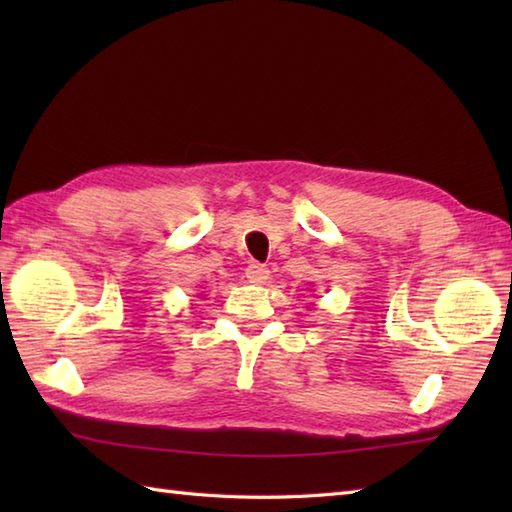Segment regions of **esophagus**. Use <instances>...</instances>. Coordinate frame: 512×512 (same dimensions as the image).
Returning <instances> with one entry per match:
<instances>
[{
	"mask_svg": "<svg viewBox=\"0 0 512 512\" xmlns=\"http://www.w3.org/2000/svg\"><path fill=\"white\" fill-rule=\"evenodd\" d=\"M246 279L250 281V284H255V286H264L266 281L270 279V270L266 266H262V264H250L246 268Z\"/></svg>",
	"mask_w": 512,
	"mask_h": 512,
	"instance_id": "1",
	"label": "esophagus"
}]
</instances>
